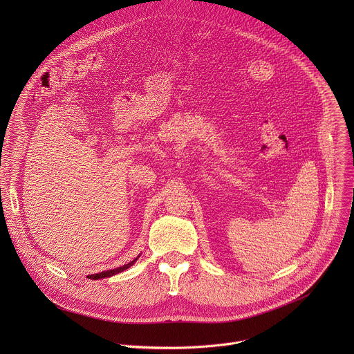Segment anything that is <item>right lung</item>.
Masks as SVG:
<instances>
[{
    "label": "right lung",
    "instance_id": "obj_1",
    "mask_svg": "<svg viewBox=\"0 0 354 354\" xmlns=\"http://www.w3.org/2000/svg\"><path fill=\"white\" fill-rule=\"evenodd\" d=\"M137 258H140V257H137ZM137 258H136L134 261L129 262L127 265L120 266V268L111 269V270H105V272H100V273H96V274H89V276H86V277H89V279H92V280H99V279H105V277H112V276H115V274H118V273H122L123 270L129 269L130 266H133V265H134V262L137 261Z\"/></svg>",
    "mask_w": 354,
    "mask_h": 354
}]
</instances>
